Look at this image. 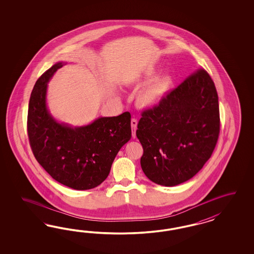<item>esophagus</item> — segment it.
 Listing matches in <instances>:
<instances>
[{"instance_id": "1", "label": "esophagus", "mask_w": 254, "mask_h": 254, "mask_svg": "<svg viewBox=\"0 0 254 254\" xmlns=\"http://www.w3.org/2000/svg\"><path fill=\"white\" fill-rule=\"evenodd\" d=\"M137 125H138V121L137 119L133 118L131 119V128H132V137L136 138V130H137Z\"/></svg>"}]
</instances>
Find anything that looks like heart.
<instances>
[{"label":"heart","instance_id":"heart-1","mask_svg":"<svg viewBox=\"0 0 254 254\" xmlns=\"http://www.w3.org/2000/svg\"><path fill=\"white\" fill-rule=\"evenodd\" d=\"M157 73L156 68H149L144 73L146 79L152 78L145 85H142L136 94V103L140 108L152 109L161 103L169 94L173 79L169 74H161L152 78Z\"/></svg>","mask_w":254,"mask_h":254}]
</instances>
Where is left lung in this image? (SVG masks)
Masks as SVG:
<instances>
[{
    "label": "left lung",
    "mask_w": 254,
    "mask_h": 254,
    "mask_svg": "<svg viewBox=\"0 0 254 254\" xmlns=\"http://www.w3.org/2000/svg\"><path fill=\"white\" fill-rule=\"evenodd\" d=\"M136 135L140 166L156 185L175 186L193 177L214 150L220 132L218 94L205 69H198L144 111Z\"/></svg>",
    "instance_id": "1"
}]
</instances>
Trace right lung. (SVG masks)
Returning a JSON list of instances; mask_svg holds the SVG:
<instances>
[{"label": "right lung", "instance_id": "1", "mask_svg": "<svg viewBox=\"0 0 254 254\" xmlns=\"http://www.w3.org/2000/svg\"><path fill=\"white\" fill-rule=\"evenodd\" d=\"M66 64L58 62L39 78L28 111V135L39 164L59 182L75 190L97 187L108 177L120 149L131 138L130 114L99 117L72 127L56 120L47 108L48 82Z\"/></svg>", "mask_w": 254, "mask_h": 254}]
</instances>
